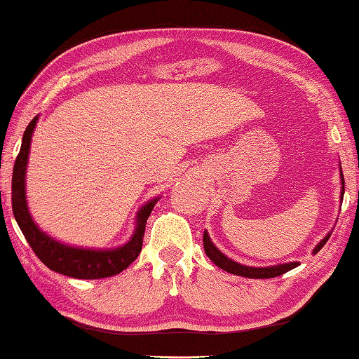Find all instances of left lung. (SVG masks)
<instances>
[{
	"label": "left lung",
	"instance_id": "8db88e82",
	"mask_svg": "<svg viewBox=\"0 0 359 359\" xmlns=\"http://www.w3.org/2000/svg\"><path fill=\"white\" fill-rule=\"evenodd\" d=\"M340 169V201H344V193H345V180H344V174H342V168ZM332 231H329L326 236L323 238V240L316 244L315 249H313L311 254H316L321 251V248L324 244L327 243L329 236H331ZM203 244H204V252H206L208 257L214 262L215 265L219 266V269L225 270L231 273V275H236V276H244V278H252V280H264V278H275V276H280L284 275V273L295 269V266H299L300 264L299 262H287V264H278V265H271V266H249V265H243V264H238V262L231 260L230 257H226V255L219 251V248H215V244L210 240L209 233L204 231V236H203Z\"/></svg>",
	"mask_w": 359,
	"mask_h": 359
}]
</instances>
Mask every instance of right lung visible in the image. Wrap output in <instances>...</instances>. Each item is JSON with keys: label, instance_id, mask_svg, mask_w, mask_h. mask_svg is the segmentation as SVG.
I'll return each mask as SVG.
<instances>
[{"label": "right lung", "instance_id": "right-lung-1", "mask_svg": "<svg viewBox=\"0 0 359 359\" xmlns=\"http://www.w3.org/2000/svg\"><path fill=\"white\" fill-rule=\"evenodd\" d=\"M38 118L35 116L28 124L19 156L15 159L13 172V212L17 220V225L24 233L25 240L30 244L33 252L38 259L48 266L49 270L60 273V275L78 278V280H100V278L115 276L123 270H126L133 262L137 259L144 243V233L147 219L150 217L153 208L159 201V196L147 201L137 210L135 215V229L133 236L123 246L110 249H95V248H78L70 246L59 240H55L46 231H43L33 220L27 204L25 191V175L28 155H30L32 137L35 133Z\"/></svg>", "mask_w": 359, "mask_h": 359}]
</instances>
